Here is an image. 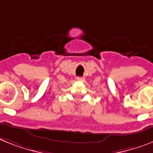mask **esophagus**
Masks as SVG:
<instances>
[{
    "mask_svg": "<svg viewBox=\"0 0 153 153\" xmlns=\"http://www.w3.org/2000/svg\"><path fill=\"white\" fill-rule=\"evenodd\" d=\"M77 80L79 81V82H84L85 79L83 77H77Z\"/></svg>",
    "mask_w": 153,
    "mask_h": 153,
    "instance_id": "esophagus-1",
    "label": "esophagus"
}]
</instances>
